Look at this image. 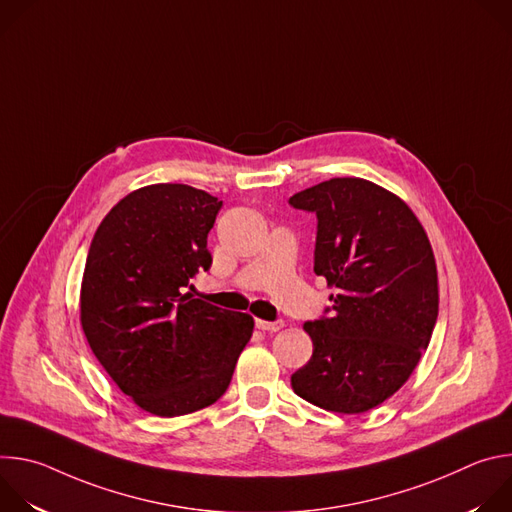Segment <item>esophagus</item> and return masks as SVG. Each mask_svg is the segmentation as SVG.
<instances>
[{
	"label": "esophagus",
	"mask_w": 512,
	"mask_h": 512,
	"mask_svg": "<svg viewBox=\"0 0 512 512\" xmlns=\"http://www.w3.org/2000/svg\"><path fill=\"white\" fill-rule=\"evenodd\" d=\"M255 326L263 332H277L283 328V320H277V322H267V320H255Z\"/></svg>",
	"instance_id": "1"
}]
</instances>
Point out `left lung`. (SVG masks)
<instances>
[{
    "mask_svg": "<svg viewBox=\"0 0 512 512\" xmlns=\"http://www.w3.org/2000/svg\"><path fill=\"white\" fill-rule=\"evenodd\" d=\"M316 212L314 273L326 277L330 316L306 322L314 342L291 387L334 413H364L415 371L437 320V269L413 210L362 178H332L289 198Z\"/></svg>",
    "mask_w": 512,
    "mask_h": 512,
    "instance_id": "obj_1",
    "label": "left lung"
}]
</instances>
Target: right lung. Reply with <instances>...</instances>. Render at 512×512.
<instances>
[{
	"instance_id": "right-lung-1",
	"label": "right lung",
	"mask_w": 512,
	"mask_h": 512,
	"mask_svg": "<svg viewBox=\"0 0 512 512\" xmlns=\"http://www.w3.org/2000/svg\"><path fill=\"white\" fill-rule=\"evenodd\" d=\"M223 202L186 184H152L103 218L81 283V326L115 385L143 411L194 413L221 399L253 318L194 298L210 269L206 237Z\"/></svg>"
}]
</instances>
